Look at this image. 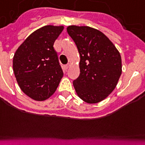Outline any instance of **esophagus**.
Returning a JSON list of instances; mask_svg holds the SVG:
<instances>
[{"label": "esophagus", "instance_id": "obj_1", "mask_svg": "<svg viewBox=\"0 0 145 145\" xmlns=\"http://www.w3.org/2000/svg\"><path fill=\"white\" fill-rule=\"evenodd\" d=\"M70 67V64H66V65H64V67H63V68H64V71H67V69H68V67Z\"/></svg>", "mask_w": 145, "mask_h": 145}]
</instances>
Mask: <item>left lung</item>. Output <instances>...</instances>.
<instances>
[{"mask_svg": "<svg viewBox=\"0 0 145 145\" xmlns=\"http://www.w3.org/2000/svg\"><path fill=\"white\" fill-rule=\"evenodd\" d=\"M80 54V74L73 81L78 97L89 104L105 99L121 74V58L102 32L87 26L67 27Z\"/></svg>", "mask_w": 145, "mask_h": 145, "instance_id": "8db88e82", "label": "left lung"}]
</instances>
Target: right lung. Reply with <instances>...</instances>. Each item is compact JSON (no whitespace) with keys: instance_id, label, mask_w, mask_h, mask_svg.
I'll return each instance as SVG.
<instances>
[{"instance_id":"right-lung-1","label":"right lung","mask_w":145,"mask_h":145,"mask_svg":"<svg viewBox=\"0 0 145 145\" xmlns=\"http://www.w3.org/2000/svg\"><path fill=\"white\" fill-rule=\"evenodd\" d=\"M63 29V26L42 27L33 32L16 51L14 73L22 91L32 99H48L55 92L63 77L53 47Z\"/></svg>"}]
</instances>
